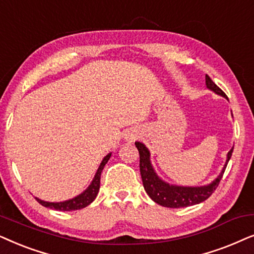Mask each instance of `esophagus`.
Masks as SVG:
<instances>
[{
	"label": "esophagus",
	"instance_id": "obj_1",
	"mask_svg": "<svg viewBox=\"0 0 254 254\" xmlns=\"http://www.w3.org/2000/svg\"><path fill=\"white\" fill-rule=\"evenodd\" d=\"M134 138H136V134H131L130 139H134Z\"/></svg>",
	"mask_w": 254,
	"mask_h": 254
}]
</instances>
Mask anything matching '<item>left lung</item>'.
I'll return each mask as SVG.
<instances>
[{
  "label": "left lung",
  "mask_w": 254,
  "mask_h": 254,
  "mask_svg": "<svg viewBox=\"0 0 254 254\" xmlns=\"http://www.w3.org/2000/svg\"><path fill=\"white\" fill-rule=\"evenodd\" d=\"M205 84L212 92H215L223 97H226L225 93L218 86H216L214 81L208 75H205ZM134 144H136V147L139 151V168L145 190H146L147 195L150 196L155 203L167 208L189 207V205L201 203V202L207 200L208 197H210L212 192L218 187L219 181L222 180V177L224 174L225 168L228 166V162L230 158H231L233 151L232 147L228 152L224 167H223L221 173L211 184L201 186V187H184V186L170 185L164 180H161L157 173H155L154 168L152 167L150 160V151L147 150V147L143 143H140V141H136Z\"/></svg>",
  "instance_id": "1"
}]
</instances>
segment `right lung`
Masks as SVG:
<instances>
[{
  "mask_svg": "<svg viewBox=\"0 0 254 254\" xmlns=\"http://www.w3.org/2000/svg\"><path fill=\"white\" fill-rule=\"evenodd\" d=\"M111 157V153H109L106 157L103 158L102 162L99 166V170H97L95 177H94L92 184L89 185L86 190L81 192L80 195L75 196L74 198H70V200L64 201V202H46L43 200H39L38 197H36V200L39 202L43 207L56 209V210L59 211H72V210H79V209H82L87 205H89L92 202L95 200L97 192L100 190V180H101V173H102L104 166L108 162Z\"/></svg>",
  "mask_w": 254,
  "mask_h": 254,
  "instance_id": "1",
  "label": "right lung"
}]
</instances>
